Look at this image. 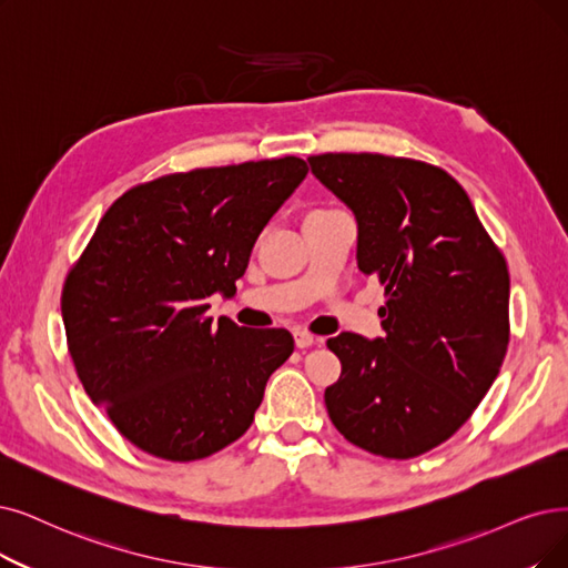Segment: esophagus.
I'll list each match as a JSON object with an SVG mask.
<instances>
[{"label":"esophagus","mask_w":568,"mask_h":568,"mask_svg":"<svg viewBox=\"0 0 568 568\" xmlns=\"http://www.w3.org/2000/svg\"><path fill=\"white\" fill-rule=\"evenodd\" d=\"M293 339H296V347L298 349H307V347H312L314 343H322L320 337H314L312 333H307V331H293Z\"/></svg>","instance_id":"obj_1"}]
</instances>
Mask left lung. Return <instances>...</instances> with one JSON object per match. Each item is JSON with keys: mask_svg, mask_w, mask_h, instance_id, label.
Instances as JSON below:
<instances>
[{"mask_svg": "<svg viewBox=\"0 0 568 568\" xmlns=\"http://www.w3.org/2000/svg\"><path fill=\"white\" fill-rule=\"evenodd\" d=\"M312 174L358 223L356 261L384 286V337L339 333L326 389L335 428L356 447L413 459L452 438L508 352L504 254L445 170L382 153L310 155Z\"/></svg>", "mask_w": 568, "mask_h": 568, "instance_id": "8db88e82", "label": "left lung"}]
</instances>
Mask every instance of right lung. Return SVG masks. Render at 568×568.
Returning a JSON list of instances; mask_svg holds the SVG:
<instances>
[{
    "label": "right lung",
    "mask_w": 568,
    "mask_h": 568,
    "mask_svg": "<svg viewBox=\"0 0 568 568\" xmlns=\"http://www.w3.org/2000/svg\"><path fill=\"white\" fill-rule=\"evenodd\" d=\"M307 163L296 155L200 168L125 191L62 288L67 345L85 394L132 445L205 459L252 426L293 352L284 328L207 316L233 296L254 242Z\"/></svg>",
    "instance_id": "add662e5"
}]
</instances>
